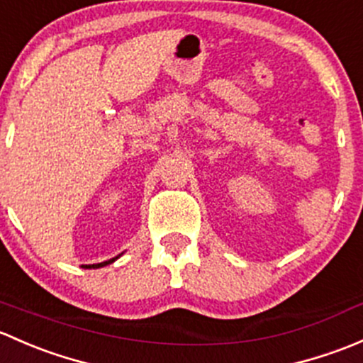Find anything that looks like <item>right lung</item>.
<instances>
[{"instance_id":"add662e5","label":"right lung","mask_w":363,"mask_h":363,"mask_svg":"<svg viewBox=\"0 0 363 363\" xmlns=\"http://www.w3.org/2000/svg\"><path fill=\"white\" fill-rule=\"evenodd\" d=\"M121 255H122V253H121ZM121 255L113 257V259H110V260H104V262H101V264H89V265H82V267H85V269H99V267H104V265H108V264H113L115 260H117Z\"/></svg>"}]
</instances>
